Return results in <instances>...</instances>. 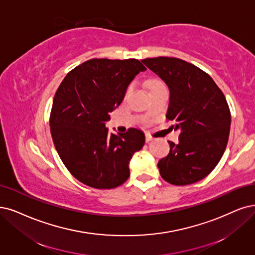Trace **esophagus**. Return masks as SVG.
<instances>
[{"label": "esophagus", "mask_w": 255, "mask_h": 255, "mask_svg": "<svg viewBox=\"0 0 255 255\" xmlns=\"http://www.w3.org/2000/svg\"><path fill=\"white\" fill-rule=\"evenodd\" d=\"M145 137H146V142H150V140L153 139V137L151 135H149V134H146Z\"/></svg>", "instance_id": "obj_1"}]
</instances>
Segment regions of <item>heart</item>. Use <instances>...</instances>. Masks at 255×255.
Returning a JSON list of instances; mask_svg holds the SVG:
<instances>
[{
  "label": "heart",
  "instance_id": "heart-1",
  "mask_svg": "<svg viewBox=\"0 0 255 255\" xmlns=\"http://www.w3.org/2000/svg\"><path fill=\"white\" fill-rule=\"evenodd\" d=\"M154 85H158V84H154ZM154 85H153V86H154Z\"/></svg>",
  "mask_w": 255,
  "mask_h": 255
}]
</instances>
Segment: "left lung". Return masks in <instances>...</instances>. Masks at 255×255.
<instances>
[{"instance_id": "8db88e82", "label": "left lung", "mask_w": 255, "mask_h": 255, "mask_svg": "<svg viewBox=\"0 0 255 255\" xmlns=\"http://www.w3.org/2000/svg\"><path fill=\"white\" fill-rule=\"evenodd\" d=\"M142 62L167 84L166 118L181 130L178 143L169 140V154L157 163L159 173L176 186L199 182L219 164L227 147L231 115L224 93L209 74L181 59L158 56Z\"/></svg>"}]
</instances>
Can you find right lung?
I'll list each match as a JSON object with an SVG mask.
<instances>
[{
  "label": "right lung",
  "instance_id": "obj_1",
  "mask_svg": "<svg viewBox=\"0 0 255 255\" xmlns=\"http://www.w3.org/2000/svg\"><path fill=\"white\" fill-rule=\"evenodd\" d=\"M146 67L135 59H92L73 68L55 92L50 113L53 144L81 183L111 189L130 175L129 162L143 148V131L109 133V113L124 100L128 85Z\"/></svg>",
  "mask_w": 255,
  "mask_h": 255
}]
</instances>
